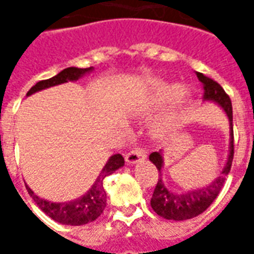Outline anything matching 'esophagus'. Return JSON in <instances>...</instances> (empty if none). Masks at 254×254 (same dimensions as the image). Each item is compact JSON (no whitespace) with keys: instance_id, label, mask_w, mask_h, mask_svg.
<instances>
[{"instance_id":"1","label":"esophagus","mask_w":254,"mask_h":254,"mask_svg":"<svg viewBox=\"0 0 254 254\" xmlns=\"http://www.w3.org/2000/svg\"><path fill=\"white\" fill-rule=\"evenodd\" d=\"M145 158H147L145 151L141 148H133L130 152L125 155V160H127V165H136L138 162H143Z\"/></svg>"}]
</instances>
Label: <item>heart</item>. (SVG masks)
<instances>
[{"label":"heart","mask_w":254,"mask_h":254,"mask_svg":"<svg viewBox=\"0 0 254 254\" xmlns=\"http://www.w3.org/2000/svg\"><path fill=\"white\" fill-rule=\"evenodd\" d=\"M178 98V107L173 109L170 113H167L158 121L159 130H165L171 125H174L177 120L180 118L181 107L187 105L191 99L190 89H184L181 84L178 83H166V81H155L149 89L147 96V105L148 106H160L165 105L167 102H171Z\"/></svg>","instance_id":"heart-1"}]
</instances>
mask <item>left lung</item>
Wrapping results in <instances>:
<instances>
[{
  "label": "left lung",
  "instance_id": "obj_1",
  "mask_svg": "<svg viewBox=\"0 0 254 254\" xmlns=\"http://www.w3.org/2000/svg\"><path fill=\"white\" fill-rule=\"evenodd\" d=\"M197 77L204 85V96L202 102H213L220 106L226 116L229 118L230 124V144L229 155L226 165L215 180L205 187L194 188L190 190L174 191L166 187L165 181L162 180V169L165 166L163 159V149L158 152H152L149 155V160L156 166L159 170V180L155 188L154 194L151 198V207L155 212L167 220H187L198 216L207 209L213 200L218 197L220 189L223 188L226 181V176L230 173L233 158H234V133H233V107L229 95L224 92V89L212 78L204 76L202 73H197Z\"/></svg>",
  "mask_w": 254,
  "mask_h": 254
}]
</instances>
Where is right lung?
Wrapping results in <instances>:
<instances>
[{
	"label": "right lung",
	"mask_w": 254,
	"mask_h": 254,
	"mask_svg": "<svg viewBox=\"0 0 254 254\" xmlns=\"http://www.w3.org/2000/svg\"><path fill=\"white\" fill-rule=\"evenodd\" d=\"M94 70V67H66L61 72L56 74L54 77L42 80L32 87L27 92V96H31L35 92L43 91V89L50 88L54 85L67 83V81H76L78 78H81L85 74H88ZM125 165V160L122 158V155L116 154L111 155L107 163L103 166V169L100 171V174L94 182V185L91 187L87 193H84L83 196L77 197L74 200L65 202H53L45 198H41L34 193L28 185H25L27 190L30 193V196L34 198L36 205L41 208L47 216H50L53 220H56L61 224H69V226H81L87 224L89 222H94L95 219L100 216V213H103V209L106 207V190L103 188V180L106 177L113 174L114 171L121 169Z\"/></svg>",
	"instance_id": "1"
}]
</instances>
